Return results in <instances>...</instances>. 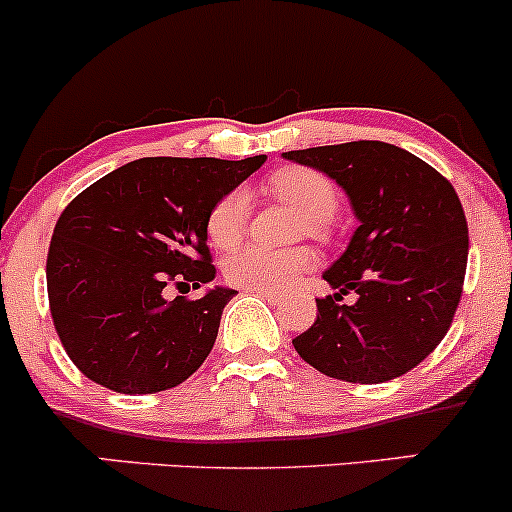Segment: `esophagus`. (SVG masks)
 Segmentation results:
<instances>
[{
  "label": "esophagus",
  "mask_w": 512,
  "mask_h": 512,
  "mask_svg": "<svg viewBox=\"0 0 512 512\" xmlns=\"http://www.w3.org/2000/svg\"><path fill=\"white\" fill-rule=\"evenodd\" d=\"M256 295H261V297H266L268 302H278L280 300V295L278 292H273V290H254Z\"/></svg>",
  "instance_id": "34e87169"
}]
</instances>
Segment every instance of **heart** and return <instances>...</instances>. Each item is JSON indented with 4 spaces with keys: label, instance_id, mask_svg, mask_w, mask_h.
<instances>
[{
    "label": "heart",
    "instance_id": "heart-1",
    "mask_svg": "<svg viewBox=\"0 0 512 512\" xmlns=\"http://www.w3.org/2000/svg\"><path fill=\"white\" fill-rule=\"evenodd\" d=\"M268 188L280 200L290 203L304 217L300 232L321 239L326 222L338 210V191L326 174L307 166H290L275 171ZM251 217V198L246 188H232L215 200L205 220L208 239L220 249L239 244L246 234ZM314 263L312 251L304 246L295 249H266V246H241L225 258V278L244 290H283Z\"/></svg>",
    "mask_w": 512,
    "mask_h": 512
}]
</instances>
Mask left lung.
Here are the masks:
<instances>
[{
    "instance_id": "8db88e82",
    "label": "left lung",
    "mask_w": 512,
    "mask_h": 512,
    "mask_svg": "<svg viewBox=\"0 0 512 512\" xmlns=\"http://www.w3.org/2000/svg\"><path fill=\"white\" fill-rule=\"evenodd\" d=\"M348 193L360 227L324 273L333 295L292 338L304 363L343 382L380 384L428 358L455 319L469 229L452 183L406 149L380 140L285 152ZM355 291V305L342 295Z\"/></svg>"
}]
</instances>
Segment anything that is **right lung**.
Masks as SVG:
<instances>
[{"mask_svg": "<svg viewBox=\"0 0 512 512\" xmlns=\"http://www.w3.org/2000/svg\"><path fill=\"white\" fill-rule=\"evenodd\" d=\"M266 162L145 157L84 188L62 210L45 278L57 336L82 375L120 394L186 382L215 346L237 292L215 280L205 220L215 200ZM182 292L169 301L165 285Z\"/></svg>", "mask_w": 512, "mask_h": 512, "instance_id": "add662e5", "label": "right lung"}]
</instances>
